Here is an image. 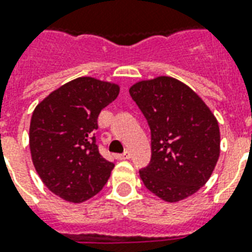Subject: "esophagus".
<instances>
[{"mask_svg": "<svg viewBox=\"0 0 252 252\" xmlns=\"http://www.w3.org/2000/svg\"><path fill=\"white\" fill-rule=\"evenodd\" d=\"M131 158V154L128 152V151H126V152H123V154H119L116 155V159L117 160H126Z\"/></svg>", "mask_w": 252, "mask_h": 252, "instance_id": "1", "label": "esophagus"}]
</instances>
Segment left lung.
Here are the masks:
<instances>
[{"label": "left lung", "instance_id": "8db88e82", "mask_svg": "<svg viewBox=\"0 0 252 252\" xmlns=\"http://www.w3.org/2000/svg\"><path fill=\"white\" fill-rule=\"evenodd\" d=\"M129 94L151 129V161L139 171L144 186L169 203L191 196L219 159L215 116L192 89L167 76L139 81Z\"/></svg>", "mask_w": 252, "mask_h": 252}]
</instances>
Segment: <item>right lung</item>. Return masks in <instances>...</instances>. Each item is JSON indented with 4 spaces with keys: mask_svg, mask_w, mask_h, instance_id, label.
I'll return each mask as SVG.
<instances>
[{
    "mask_svg": "<svg viewBox=\"0 0 252 252\" xmlns=\"http://www.w3.org/2000/svg\"><path fill=\"white\" fill-rule=\"evenodd\" d=\"M119 85L79 77L56 89L32 115L29 147L42 183L57 196L81 203L102 189L115 167L104 159L94 131L101 109L119 94Z\"/></svg>",
    "mask_w": 252,
    "mask_h": 252,
    "instance_id": "add662e5",
    "label": "right lung"
}]
</instances>
